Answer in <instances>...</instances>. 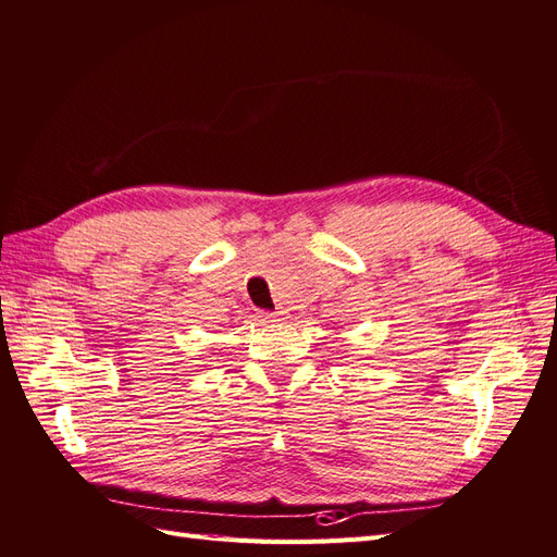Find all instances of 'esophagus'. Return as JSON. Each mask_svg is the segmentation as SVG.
Masks as SVG:
<instances>
[{"instance_id":"obj_1","label":"esophagus","mask_w":557,"mask_h":557,"mask_svg":"<svg viewBox=\"0 0 557 557\" xmlns=\"http://www.w3.org/2000/svg\"><path fill=\"white\" fill-rule=\"evenodd\" d=\"M259 318H261L263 322H275V318H277V315H275V312H268V310H261V312H259Z\"/></svg>"}]
</instances>
